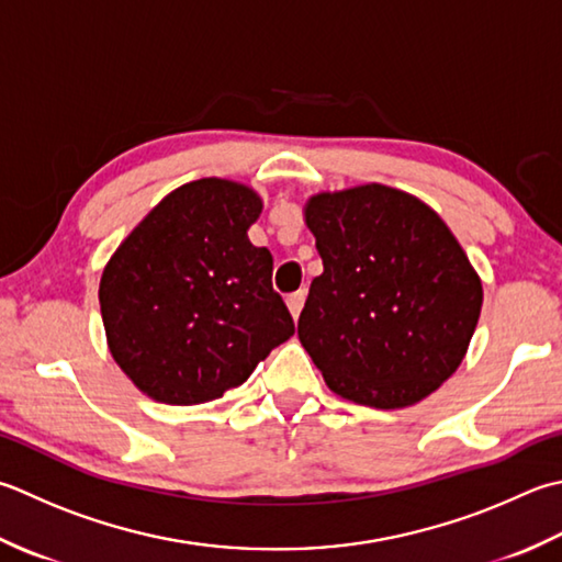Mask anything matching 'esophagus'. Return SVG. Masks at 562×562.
<instances>
[{"label": "esophagus", "mask_w": 562, "mask_h": 562, "mask_svg": "<svg viewBox=\"0 0 562 562\" xmlns=\"http://www.w3.org/2000/svg\"><path fill=\"white\" fill-rule=\"evenodd\" d=\"M304 300H306V292L304 290H300V292H294V294H290L288 296V306H290V314L296 318L302 314V306H304Z\"/></svg>", "instance_id": "obj_1"}]
</instances>
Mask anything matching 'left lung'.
<instances>
[{"label":"left lung","instance_id":"8db88e82","mask_svg":"<svg viewBox=\"0 0 562 562\" xmlns=\"http://www.w3.org/2000/svg\"><path fill=\"white\" fill-rule=\"evenodd\" d=\"M324 272L300 340L340 397L375 409L422 402L453 375L482 310V282L431 206L384 184L306 204Z\"/></svg>","mask_w":562,"mask_h":562}]
</instances>
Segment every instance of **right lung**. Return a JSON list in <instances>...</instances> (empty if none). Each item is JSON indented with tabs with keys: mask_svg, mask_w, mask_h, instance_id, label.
Wrapping results in <instances>:
<instances>
[{
	"mask_svg": "<svg viewBox=\"0 0 562 562\" xmlns=\"http://www.w3.org/2000/svg\"><path fill=\"white\" fill-rule=\"evenodd\" d=\"M260 209L244 184H182L109 260L99 282L109 350L148 397L218 400L294 334L270 250L246 234Z\"/></svg>",
	"mask_w": 562,
	"mask_h": 562,
	"instance_id": "1",
	"label": "right lung"
}]
</instances>
